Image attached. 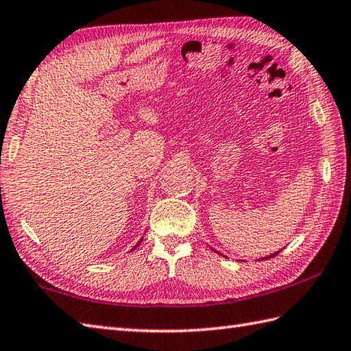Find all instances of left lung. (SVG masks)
Masks as SVG:
<instances>
[{"label":"left lung","instance_id":"8db88e82","mask_svg":"<svg viewBox=\"0 0 351 351\" xmlns=\"http://www.w3.org/2000/svg\"><path fill=\"white\" fill-rule=\"evenodd\" d=\"M279 252H276V254H271V255H269V256H266V258H274V256H276ZM266 258H263V260H266Z\"/></svg>","mask_w":351,"mask_h":351}]
</instances>
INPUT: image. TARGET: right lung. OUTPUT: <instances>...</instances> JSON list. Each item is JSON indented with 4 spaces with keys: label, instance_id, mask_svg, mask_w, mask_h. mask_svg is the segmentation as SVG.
Returning <instances> with one entry per match:
<instances>
[{
    "label": "right lung",
    "instance_id": "1",
    "mask_svg": "<svg viewBox=\"0 0 351 351\" xmlns=\"http://www.w3.org/2000/svg\"><path fill=\"white\" fill-rule=\"evenodd\" d=\"M139 243H141V241H139ZM139 243H138V245H139ZM138 245H136V246H135V247H138ZM135 247H134V249H135Z\"/></svg>",
    "mask_w": 351,
    "mask_h": 351
}]
</instances>
